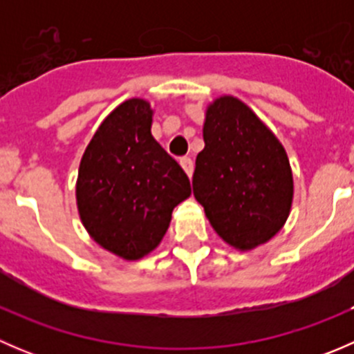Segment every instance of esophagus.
Masks as SVG:
<instances>
[{
    "label": "esophagus",
    "instance_id": "34e87169",
    "mask_svg": "<svg viewBox=\"0 0 354 354\" xmlns=\"http://www.w3.org/2000/svg\"><path fill=\"white\" fill-rule=\"evenodd\" d=\"M180 166L183 167V171L188 174V178H192V174H194V162H192L190 157H183V159H180Z\"/></svg>",
    "mask_w": 354,
    "mask_h": 354
}]
</instances>
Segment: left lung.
<instances>
[{
	"label": "left lung",
	"instance_id": "1",
	"mask_svg": "<svg viewBox=\"0 0 354 354\" xmlns=\"http://www.w3.org/2000/svg\"><path fill=\"white\" fill-rule=\"evenodd\" d=\"M202 133L194 195L210 226L240 252L272 240L286 224L295 195L279 138L234 95L209 102Z\"/></svg>",
	"mask_w": 354,
	"mask_h": 354
}]
</instances>
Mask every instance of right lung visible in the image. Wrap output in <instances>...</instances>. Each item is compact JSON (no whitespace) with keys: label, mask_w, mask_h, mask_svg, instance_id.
I'll return each instance as SVG.
<instances>
[{"label":"right lung","mask_w":354,"mask_h":354,"mask_svg":"<svg viewBox=\"0 0 354 354\" xmlns=\"http://www.w3.org/2000/svg\"><path fill=\"white\" fill-rule=\"evenodd\" d=\"M152 116L140 97L111 111L82 156L75 185L88 236L130 262L154 252L173 209L192 195L185 171L152 137Z\"/></svg>","instance_id":"right-lung-1"}]
</instances>
